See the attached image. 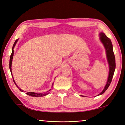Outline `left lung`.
Instances as JSON below:
<instances>
[{"mask_svg":"<svg viewBox=\"0 0 125 125\" xmlns=\"http://www.w3.org/2000/svg\"><path fill=\"white\" fill-rule=\"evenodd\" d=\"M99 36L100 40L102 44L104 45L105 50H106L107 62H108L109 64V75L106 84L105 85L103 90L97 96L104 94L106 92V90L108 89L112 82V78H113L115 69V58L114 54L113 45H112V42L104 32H100L99 33Z\"/></svg>","mask_w":125,"mask_h":125,"instance_id":"obj_1","label":"left lung"}]
</instances>
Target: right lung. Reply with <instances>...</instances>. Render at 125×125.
I'll return each instance as SVG.
<instances>
[{
	"label": "right lung",
	"mask_w": 125,
	"mask_h": 125,
	"mask_svg": "<svg viewBox=\"0 0 125 125\" xmlns=\"http://www.w3.org/2000/svg\"><path fill=\"white\" fill-rule=\"evenodd\" d=\"M18 39H17V40H16V41L14 42V43L13 44V47H12V53H11V56H10V63H9V68H10V72H11V75H12V78H13V82L14 83H15V84L16 85V86L17 87V88L19 89V90L20 91L22 92H24L23 90H22L20 88H19L18 85H17V84L16 83L15 81H14V80L13 79V76H12V68H11V67H12V60H13V53H14V50L13 49L14 48V46H15L16 43H17V42H18ZM53 83H52V87H51V88H52V87H53ZM50 90H51V89H50L49 90H48V92H46L45 93H36L35 92H27L26 93V94L29 95V96H33V97H41V96H45V95H48V94H49V91Z\"/></svg>",
	"instance_id": "1"
}]
</instances>
